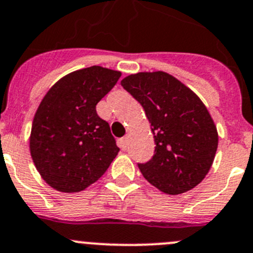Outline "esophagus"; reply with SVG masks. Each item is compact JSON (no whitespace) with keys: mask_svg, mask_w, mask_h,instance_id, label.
<instances>
[{"mask_svg":"<svg viewBox=\"0 0 253 253\" xmlns=\"http://www.w3.org/2000/svg\"><path fill=\"white\" fill-rule=\"evenodd\" d=\"M127 142H128V137H122V138H120V147H121L122 149H126L127 147Z\"/></svg>","mask_w":253,"mask_h":253,"instance_id":"34e87169","label":"esophagus"}]
</instances>
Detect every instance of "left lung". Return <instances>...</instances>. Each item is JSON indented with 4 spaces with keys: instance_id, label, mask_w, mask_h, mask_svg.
<instances>
[{
    "instance_id": "left-lung-1",
    "label": "left lung",
    "mask_w": 253,
    "mask_h": 253,
    "mask_svg": "<svg viewBox=\"0 0 253 253\" xmlns=\"http://www.w3.org/2000/svg\"><path fill=\"white\" fill-rule=\"evenodd\" d=\"M121 85L142 105L154 134L153 157L138 163L144 178L170 195L197 186L211 168L219 142L202 100L164 72L128 75Z\"/></svg>"
}]
</instances>
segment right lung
<instances>
[{
	"label": "right lung",
	"instance_id": "right-lung-1",
	"mask_svg": "<svg viewBox=\"0 0 253 253\" xmlns=\"http://www.w3.org/2000/svg\"><path fill=\"white\" fill-rule=\"evenodd\" d=\"M120 77L97 65L77 70L58 80L39 104L29 149L37 170L55 190L82 192L104 175L119 153L96 105Z\"/></svg>",
	"mask_w": 253,
	"mask_h": 253
}]
</instances>
